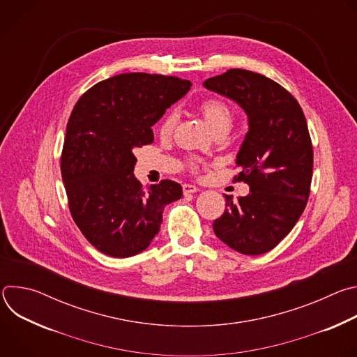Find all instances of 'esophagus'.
<instances>
[{"label":"esophagus","instance_id":"obj_1","mask_svg":"<svg viewBox=\"0 0 357 357\" xmlns=\"http://www.w3.org/2000/svg\"><path fill=\"white\" fill-rule=\"evenodd\" d=\"M182 189H183V193H185V195H189V193H195V192H197V188H196L195 185H189V183L182 185Z\"/></svg>","mask_w":357,"mask_h":357}]
</instances>
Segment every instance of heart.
<instances>
[{
  "instance_id": "heart-1",
  "label": "heart",
  "mask_w": 357,
  "mask_h": 357,
  "mask_svg": "<svg viewBox=\"0 0 357 357\" xmlns=\"http://www.w3.org/2000/svg\"><path fill=\"white\" fill-rule=\"evenodd\" d=\"M199 110L203 114V117H205V121L212 128V131H218L222 128L229 130L233 124V120H234L233 110L227 103H225L223 100H219V98L205 100L203 103H200ZM175 123H176V114L168 113L162 120L161 134L162 135L171 134L175 127Z\"/></svg>"
}]
</instances>
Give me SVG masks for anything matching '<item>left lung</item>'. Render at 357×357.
<instances>
[{
	"label": "left lung",
	"mask_w": 357,
	"mask_h": 357,
	"mask_svg": "<svg viewBox=\"0 0 357 357\" xmlns=\"http://www.w3.org/2000/svg\"><path fill=\"white\" fill-rule=\"evenodd\" d=\"M203 86L233 100L248 119L234 181L250 193L237 202L225 196L227 209L213 230L230 248L259 256L292 230L307 206L314 167L307 120L294 96L260 73L230 69Z\"/></svg>",
	"instance_id": "left-lung-1"
}]
</instances>
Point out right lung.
I'll use <instances>...</instances> for the list:
<instances>
[{
	"instance_id": "obj_1",
	"label": "right lung",
	"mask_w": 357,
	"mask_h": 357,
	"mask_svg": "<svg viewBox=\"0 0 357 357\" xmlns=\"http://www.w3.org/2000/svg\"><path fill=\"white\" fill-rule=\"evenodd\" d=\"M174 76L124 73L94 84L76 103L61 158L72 218L98 251L126 259L144 251L164 208L182 197L165 179L142 189L134 151L154 141V126L190 89Z\"/></svg>"
}]
</instances>
